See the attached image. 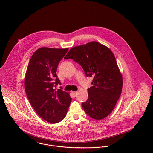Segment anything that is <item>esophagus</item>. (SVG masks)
Here are the masks:
<instances>
[{
    "mask_svg": "<svg viewBox=\"0 0 153 153\" xmlns=\"http://www.w3.org/2000/svg\"><path fill=\"white\" fill-rule=\"evenodd\" d=\"M72 95H73L74 97H76V96L77 95L78 92H77V91H72Z\"/></svg>",
    "mask_w": 153,
    "mask_h": 153,
    "instance_id": "obj_1",
    "label": "esophagus"
}]
</instances>
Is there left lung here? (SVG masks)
I'll return each mask as SVG.
<instances>
[{
    "label": "left lung",
    "instance_id": "1",
    "mask_svg": "<svg viewBox=\"0 0 153 153\" xmlns=\"http://www.w3.org/2000/svg\"><path fill=\"white\" fill-rule=\"evenodd\" d=\"M65 59H72L82 67L87 76L92 77L88 89V98L82 107L95 120L107 117L114 109L123 88V77L112 51L92 41L72 48Z\"/></svg>",
    "mask_w": 153,
    "mask_h": 153
}]
</instances>
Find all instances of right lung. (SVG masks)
Returning <instances> with one entry per match:
<instances>
[{"label":"right lung","mask_w":153,"mask_h":153,"mask_svg":"<svg viewBox=\"0 0 153 153\" xmlns=\"http://www.w3.org/2000/svg\"><path fill=\"white\" fill-rule=\"evenodd\" d=\"M68 51V48L38 49L29 61L25 74V89L32 107L50 123L60 122L65 117L72 101L69 92L53 88L61 84L56 70Z\"/></svg>","instance_id":"obj_1"}]
</instances>
